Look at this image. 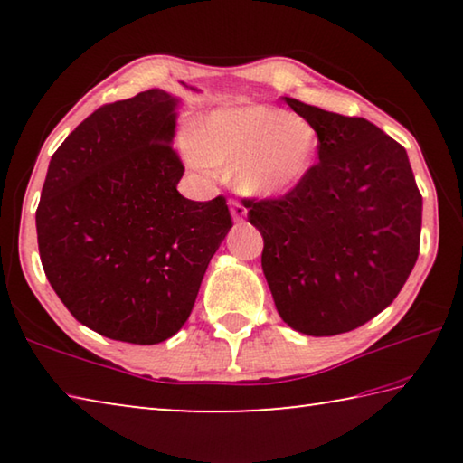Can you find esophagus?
<instances>
[{
	"instance_id": "34e87169",
	"label": "esophagus",
	"mask_w": 463,
	"mask_h": 463,
	"mask_svg": "<svg viewBox=\"0 0 463 463\" xmlns=\"http://www.w3.org/2000/svg\"><path fill=\"white\" fill-rule=\"evenodd\" d=\"M231 214H232V221H234V222H241L242 218L247 216V208L242 206L241 202L232 200V202H231Z\"/></svg>"
}]
</instances>
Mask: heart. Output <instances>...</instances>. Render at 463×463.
<instances>
[{"instance_id": "1", "label": "heart", "mask_w": 463, "mask_h": 463, "mask_svg": "<svg viewBox=\"0 0 463 463\" xmlns=\"http://www.w3.org/2000/svg\"><path fill=\"white\" fill-rule=\"evenodd\" d=\"M187 146L200 165L232 167L231 182L239 192L271 198L307 175L317 155V135L281 109L242 106L203 116L190 130Z\"/></svg>"}]
</instances>
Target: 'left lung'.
I'll list each match as a JSON object with an SVG mask.
<instances>
[{
  "label": "left lung",
  "mask_w": 463,
  "mask_h": 463,
  "mask_svg": "<svg viewBox=\"0 0 463 463\" xmlns=\"http://www.w3.org/2000/svg\"><path fill=\"white\" fill-rule=\"evenodd\" d=\"M284 99L315 128L318 163L281 198L245 200L263 237L261 268L294 331H354L390 307L409 279L422 195L404 146L375 124Z\"/></svg>",
  "instance_id": "8db88e82"
}]
</instances>
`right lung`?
Instances as JSON below:
<instances>
[{
	"mask_svg": "<svg viewBox=\"0 0 463 463\" xmlns=\"http://www.w3.org/2000/svg\"><path fill=\"white\" fill-rule=\"evenodd\" d=\"M175 108L163 90L101 106L46 171L36 210L46 279L81 325L114 341L174 336L232 226L224 195L177 192Z\"/></svg>",
	"mask_w": 463,
	"mask_h": 463,
	"instance_id": "obj_1",
	"label": "right lung"
}]
</instances>
